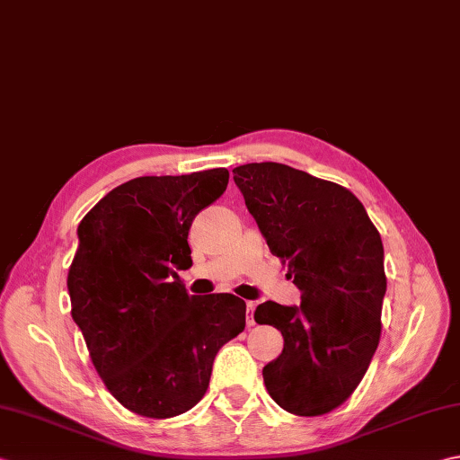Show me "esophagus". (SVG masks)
I'll use <instances>...</instances> for the list:
<instances>
[{"label":"esophagus","instance_id":"obj_1","mask_svg":"<svg viewBox=\"0 0 460 460\" xmlns=\"http://www.w3.org/2000/svg\"><path fill=\"white\" fill-rule=\"evenodd\" d=\"M253 313H255V303H253V301H249V303H247V325H249V327H253V325H255Z\"/></svg>","mask_w":460,"mask_h":460}]
</instances>
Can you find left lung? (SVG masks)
Instances as JSON below:
<instances>
[{
  "label": "left lung",
  "instance_id": "1",
  "mask_svg": "<svg viewBox=\"0 0 460 460\" xmlns=\"http://www.w3.org/2000/svg\"><path fill=\"white\" fill-rule=\"evenodd\" d=\"M271 253L301 291L299 307L261 303L255 321L285 339L263 367L279 407L319 417L343 404L367 373L381 339L385 251L363 203L337 183L283 164L233 169Z\"/></svg>",
  "mask_w": 460,
  "mask_h": 460
}]
</instances>
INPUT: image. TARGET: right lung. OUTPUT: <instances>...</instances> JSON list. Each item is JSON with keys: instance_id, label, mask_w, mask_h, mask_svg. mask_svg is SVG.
<instances>
[{"instance_id": "obj_1", "label": "right lung", "mask_w": 460, "mask_h": 460, "mask_svg": "<svg viewBox=\"0 0 460 460\" xmlns=\"http://www.w3.org/2000/svg\"><path fill=\"white\" fill-rule=\"evenodd\" d=\"M227 183L221 167L131 179L77 227L67 275L71 317L107 391L141 417L193 409L217 350L245 329V301L231 293L189 295L175 273L191 267L187 235L195 215Z\"/></svg>"}]
</instances>
